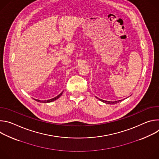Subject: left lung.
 <instances>
[{
  "label": "left lung",
  "instance_id": "8db88e82",
  "mask_svg": "<svg viewBox=\"0 0 159 159\" xmlns=\"http://www.w3.org/2000/svg\"><path fill=\"white\" fill-rule=\"evenodd\" d=\"M97 99H98L99 100H100L101 101H102V102H104V103H106V104H116V103H118V102H120V101H121L122 100H119V101H104V100H102V99H99L98 98H97V97H96Z\"/></svg>",
  "mask_w": 159,
  "mask_h": 159
}]
</instances>
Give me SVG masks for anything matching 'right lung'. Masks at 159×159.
<instances>
[{
  "mask_svg": "<svg viewBox=\"0 0 159 159\" xmlns=\"http://www.w3.org/2000/svg\"><path fill=\"white\" fill-rule=\"evenodd\" d=\"M62 94H63V92L62 93H61L58 96H57V97H55V98H52V99H49V100H47V101H40V100H38V99H35L36 101H38V102H43V103H47V102H53V101H55V100H57V99H58L61 95H62Z\"/></svg>",
  "mask_w": 159,
  "mask_h": 159,
  "instance_id": "right-lung-1",
  "label": "right lung"
}]
</instances>
